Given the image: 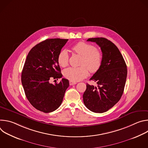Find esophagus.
Masks as SVG:
<instances>
[{"instance_id":"1","label":"esophagus","mask_w":148,"mask_h":148,"mask_svg":"<svg viewBox=\"0 0 148 148\" xmlns=\"http://www.w3.org/2000/svg\"><path fill=\"white\" fill-rule=\"evenodd\" d=\"M69 84H70V86H73V85H75V84H77V82H76L72 81H70Z\"/></svg>"}]
</instances>
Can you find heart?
I'll use <instances>...</instances> for the list:
<instances>
[{"label":"heart","instance_id":"obj_1","mask_svg":"<svg viewBox=\"0 0 148 148\" xmlns=\"http://www.w3.org/2000/svg\"><path fill=\"white\" fill-rule=\"evenodd\" d=\"M71 49L74 53L82 57L81 62V65L82 66L65 69L63 73L66 78L77 82L88 75V70L91 73H95L99 70L102 62V54L100 50L96 49L95 46L86 42L80 41L73 45ZM69 60L68 51L65 49L61 50L57 57L58 64L62 67H65L68 65Z\"/></svg>","mask_w":148,"mask_h":148}]
</instances>
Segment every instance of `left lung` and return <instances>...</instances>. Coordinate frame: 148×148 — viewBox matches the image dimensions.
Returning <instances> with one entry per match:
<instances>
[{
  "mask_svg": "<svg viewBox=\"0 0 148 148\" xmlns=\"http://www.w3.org/2000/svg\"><path fill=\"white\" fill-rule=\"evenodd\" d=\"M88 41L96 43L102 53V62L99 70L90 79L97 87L87 84L83 101L91 111L103 113L107 111L121 99L127 77V68L118 47L103 37L90 38Z\"/></svg>",
  "mask_w": 148,
  "mask_h": 148,
  "instance_id": "left-lung-1",
  "label": "left lung"
}]
</instances>
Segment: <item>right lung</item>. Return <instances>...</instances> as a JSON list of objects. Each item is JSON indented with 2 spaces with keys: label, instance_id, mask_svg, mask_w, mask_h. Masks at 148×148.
I'll use <instances>...</instances> for the list:
<instances>
[{
  "label": "right lung",
  "instance_id": "obj_1",
  "mask_svg": "<svg viewBox=\"0 0 148 148\" xmlns=\"http://www.w3.org/2000/svg\"><path fill=\"white\" fill-rule=\"evenodd\" d=\"M68 40L50 38L40 42L30 50L25 62L21 79L26 96L33 107L45 113L60 106L69 87L66 78L55 84L50 82L62 76L57 57Z\"/></svg>",
  "mask_w": 148,
  "mask_h": 148
}]
</instances>
